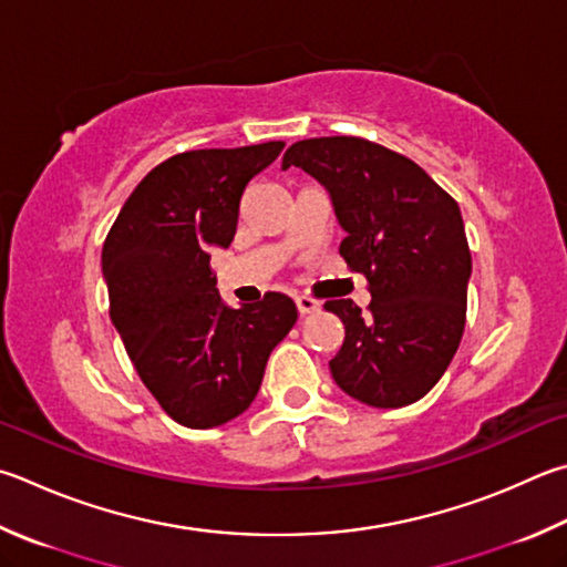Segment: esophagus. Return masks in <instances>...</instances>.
I'll return each mask as SVG.
<instances>
[{
  "label": "esophagus",
  "instance_id": "34e87169",
  "mask_svg": "<svg viewBox=\"0 0 567 567\" xmlns=\"http://www.w3.org/2000/svg\"><path fill=\"white\" fill-rule=\"evenodd\" d=\"M295 305H297V312H300V317L312 315L319 310V302L312 300V297H295Z\"/></svg>",
  "mask_w": 567,
  "mask_h": 567
}]
</instances>
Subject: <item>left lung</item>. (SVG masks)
<instances>
[{"mask_svg": "<svg viewBox=\"0 0 567 567\" xmlns=\"http://www.w3.org/2000/svg\"><path fill=\"white\" fill-rule=\"evenodd\" d=\"M324 185L347 238L339 255L372 292L367 312L329 300L344 342L329 362L357 401L399 409L429 394L466 327L471 250L458 203L414 161L357 136L297 141L282 171Z\"/></svg>", "mask_w": 567, "mask_h": 567, "instance_id": "obj_1", "label": "left lung"}]
</instances>
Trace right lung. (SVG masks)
<instances>
[{"label": "right lung", "mask_w": 567, "mask_h": 567, "mask_svg": "<svg viewBox=\"0 0 567 567\" xmlns=\"http://www.w3.org/2000/svg\"><path fill=\"white\" fill-rule=\"evenodd\" d=\"M282 148L270 141L178 153L136 185L106 235L111 322L141 382L188 429L240 416L297 322L282 292L240 310L223 305L210 270V250L235 238L245 188Z\"/></svg>", "instance_id": "add662e5"}]
</instances>
